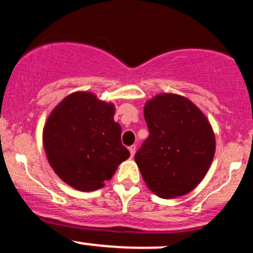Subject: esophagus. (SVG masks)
<instances>
[{
  "instance_id": "34e87169",
  "label": "esophagus",
  "mask_w": 253,
  "mask_h": 253,
  "mask_svg": "<svg viewBox=\"0 0 253 253\" xmlns=\"http://www.w3.org/2000/svg\"><path fill=\"white\" fill-rule=\"evenodd\" d=\"M135 145H132V146H129L128 147V150H129V152H130V157H132L133 158V156H134V153H135Z\"/></svg>"
}]
</instances>
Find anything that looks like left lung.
Returning a JSON list of instances; mask_svg holds the SVG:
<instances>
[{
  "mask_svg": "<svg viewBox=\"0 0 253 253\" xmlns=\"http://www.w3.org/2000/svg\"><path fill=\"white\" fill-rule=\"evenodd\" d=\"M150 135L135 153L145 183L162 199L190 193L210 170L215 135L202 110L189 98L158 94L144 107Z\"/></svg>",
  "mask_w": 253,
  "mask_h": 253,
  "instance_id": "1",
  "label": "left lung"
}]
</instances>
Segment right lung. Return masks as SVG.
<instances>
[{"label":"right lung","instance_id":"1","mask_svg":"<svg viewBox=\"0 0 253 253\" xmlns=\"http://www.w3.org/2000/svg\"><path fill=\"white\" fill-rule=\"evenodd\" d=\"M114 114V104L89 91L72 92L54 107L43 126L42 144L63 182L80 191L97 190L128 158Z\"/></svg>","mask_w":253,"mask_h":253}]
</instances>
